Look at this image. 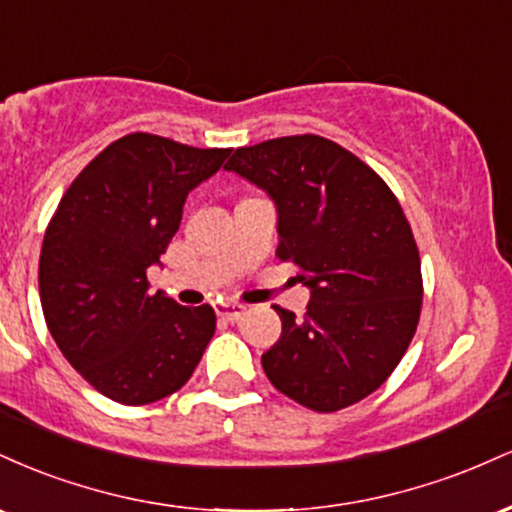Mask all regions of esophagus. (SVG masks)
<instances>
[{
  "instance_id": "1",
  "label": "esophagus",
  "mask_w": 512,
  "mask_h": 512,
  "mask_svg": "<svg viewBox=\"0 0 512 512\" xmlns=\"http://www.w3.org/2000/svg\"><path fill=\"white\" fill-rule=\"evenodd\" d=\"M245 313H248V308H245L243 303L223 301V303L216 305V315H219L221 320H228V322H238Z\"/></svg>"
}]
</instances>
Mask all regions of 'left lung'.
<instances>
[{
    "label": "left lung",
    "instance_id": "1",
    "mask_svg": "<svg viewBox=\"0 0 512 512\" xmlns=\"http://www.w3.org/2000/svg\"><path fill=\"white\" fill-rule=\"evenodd\" d=\"M226 170L269 192L276 257L310 286L303 317L274 305L281 337L262 354L269 383L320 414L361 402L407 354L424 301L402 204L361 158L317 134L240 146Z\"/></svg>",
    "mask_w": 512,
    "mask_h": 512
}]
</instances>
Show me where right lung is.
I'll return each instance as SVG.
<instances>
[{
  "label": "right lung",
  "instance_id": "obj_1",
  "mask_svg": "<svg viewBox=\"0 0 512 512\" xmlns=\"http://www.w3.org/2000/svg\"><path fill=\"white\" fill-rule=\"evenodd\" d=\"M228 154L125 134L76 175L52 214L38 264L45 322L64 358L113 402L139 407L178 392L214 337V308L149 293L146 269L180 228L187 192Z\"/></svg>",
  "mask_w": 512,
  "mask_h": 512
}]
</instances>
